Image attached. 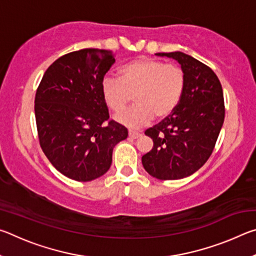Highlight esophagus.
<instances>
[{
    "mask_svg": "<svg viewBox=\"0 0 256 256\" xmlns=\"http://www.w3.org/2000/svg\"><path fill=\"white\" fill-rule=\"evenodd\" d=\"M128 136L131 138H138L141 136V133L136 132V131H128Z\"/></svg>",
    "mask_w": 256,
    "mask_h": 256,
    "instance_id": "34e87169",
    "label": "esophagus"
}]
</instances>
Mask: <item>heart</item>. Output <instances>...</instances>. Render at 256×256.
Instances as JSON below:
<instances>
[{"label": "heart", "instance_id": "heart-1", "mask_svg": "<svg viewBox=\"0 0 256 256\" xmlns=\"http://www.w3.org/2000/svg\"><path fill=\"white\" fill-rule=\"evenodd\" d=\"M118 79L105 78L102 96L108 110L120 114L131 102V110L118 116L120 123L136 128L149 123L152 118L162 120L178 105L185 89V73L175 64L162 60L141 58L120 66Z\"/></svg>", "mask_w": 256, "mask_h": 256}]
</instances>
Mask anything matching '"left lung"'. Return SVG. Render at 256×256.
<instances>
[{
    "label": "left lung",
    "instance_id": "left-lung-1",
    "mask_svg": "<svg viewBox=\"0 0 256 256\" xmlns=\"http://www.w3.org/2000/svg\"><path fill=\"white\" fill-rule=\"evenodd\" d=\"M157 55L180 64L185 89L172 114L146 130L154 148L142 157V164L158 180H180L200 170L214 149L224 120L222 86L216 73L192 56L182 52Z\"/></svg>",
    "mask_w": 256,
    "mask_h": 256
}]
</instances>
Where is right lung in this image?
Here are the masks:
<instances>
[{
    "label": "right lung",
    "instance_id": "right-lung-1",
    "mask_svg": "<svg viewBox=\"0 0 256 256\" xmlns=\"http://www.w3.org/2000/svg\"><path fill=\"white\" fill-rule=\"evenodd\" d=\"M112 52L84 48L60 56L42 76L34 97L38 140L60 174L89 182L110 170L114 146L128 130L110 114L102 96Z\"/></svg>",
    "mask_w": 256,
    "mask_h": 256
}]
</instances>
